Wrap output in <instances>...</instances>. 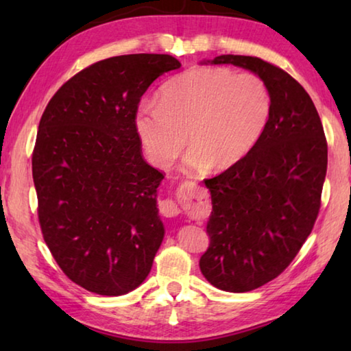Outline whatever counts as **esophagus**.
Wrapping results in <instances>:
<instances>
[{"label": "esophagus", "mask_w": 351, "mask_h": 351, "mask_svg": "<svg viewBox=\"0 0 351 351\" xmlns=\"http://www.w3.org/2000/svg\"><path fill=\"white\" fill-rule=\"evenodd\" d=\"M159 209H161V213L164 217L167 218H171V217H178L180 215V204L176 203L175 199H165L161 203V206H159Z\"/></svg>", "instance_id": "1"}]
</instances>
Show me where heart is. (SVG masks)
Instances as JSON below:
<instances>
[{"label":"heart","instance_id":"obj_1","mask_svg":"<svg viewBox=\"0 0 351 351\" xmlns=\"http://www.w3.org/2000/svg\"><path fill=\"white\" fill-rule=\"evenodd\" d=\"M272 112L266 83L223 66L192 68L164 83L159 102L142 100L133 125L147 161L169 169L187 144L184 169L224 171L254 150Z\"/></svg>","mask_w":351,"mask_h":351}]
</instances>
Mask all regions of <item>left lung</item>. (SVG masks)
<instances>
[{
  "mask_svg": "<svg viewBox=\"0 0 351 351\" xmlns=\"http://www.w3.org/2000/svg\"><path fill=\"white\" fill-rule=\"evenodd\" d=\"M201 64H234L268 85L272 112L254 150L204 184L212 198L206 280L228 293L271 282L300 251L316 221L326 175V141L304 86L257 57L219 56Z\"/></svg>",
  "mask_w": 351,
  "mask_h": 351,
  "instance_id": "1",
  "label": "left lung"
}]
</instances>
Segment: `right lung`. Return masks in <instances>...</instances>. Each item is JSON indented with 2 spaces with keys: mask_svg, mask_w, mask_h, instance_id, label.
Instances as JSON below:
<instances>
[{
  "mask_svg": "<svg viewBox=\"0 0 351 351\" xmlns=\"http://www.w3.org/2000/svg\"><path fill=\"white\" fill-rule=\"evenodd\" d=\"M181 63L130 54L69 79L41 116L32 156L45 241L74 283L100 295L139 287L164 240V175L142 158L133 114L148 86Z\"/></svg>",
  "mask_w": 351,
  "mask_h": 351,
  "instance_id": "obj_1",
  "label": "right lung"
}]
</instances>
